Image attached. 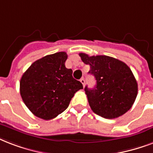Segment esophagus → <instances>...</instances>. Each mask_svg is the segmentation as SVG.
Masks as SVG:
<instances>
[{"instance_id":"esophagus-1","label":"esophagus","mask_w":153,"mask_h":153,"mask_svg":"<svg viewBox=\"0 0 153 153\" xmlns=\"http://www.w3.org/2000/svg\"><path fill=\"white\" fill-rule=\"evenodd\" d=\"M80 81L81 82V84L83 85V86L85 87V79H84V78H81V79L80 80Z\"/></svg>"}]
</instances>
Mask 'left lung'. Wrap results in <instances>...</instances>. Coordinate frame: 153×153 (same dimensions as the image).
Masks as SVG:
<instances>
[{
    "label": "left lung",
    "instance_id": "left-lung-1",
    "mask_svg": "<svg viewBox=\"0 0 153 153\" xmlns=\"http://www.w3.org/2000/svg\"><path fill=\"white\" fill-rule=\"evenodd\" d=\"M89 74L94 76L97 85L93 89L85 88L88 104L96 114L106 119L120 117L132 108L137 96L138 86L130 68L121 60L108 56L79 54Z\"/></svg>",
    "mask_w": 153,
    "mask_h": 153
}]
</instances>
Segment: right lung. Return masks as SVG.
Returning a JSON list of instances; mask_svg holds the SVG:
<instances>
[{
    "instance_id": "1",
    "label": "right lung",
    "mask_w": 153,
    "mask_h": 153,
    "mask_svg": "<svg viewBox=\"0 0 153 153\" xmlns=\"http://www.w3.org/2000/svg\"><path fill=\"white\" fill-rule=\"evenodd\" d=\"M65 52H59L36 60L20 81L24 103L36 117L51 120L68 107L70 100L83 85L73 77V70L65 65Z\"/></svg>"
}]
</instances>
